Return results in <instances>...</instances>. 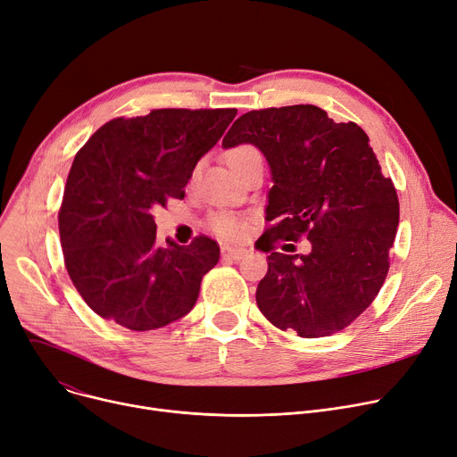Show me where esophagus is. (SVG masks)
Listing matches in <instances>:
<instances>
[{
	"label": "esophagus",
	"mask_w": 457,
	"mask_h": 457,
	"mask_svg": "<svg viewBox=\"0 0 457 457\" xmlns=\"http://www.w3.org/2000/svg\"><path fill=\"white\" fill-rule=\"evenodd\" d=\"M248 253L246 248H235V246H222V257L229 261H241Z\"/></svg>",
	"instance_id": "obj_1"
}]
</instances>
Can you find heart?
<instances>
[{"label": "heart", "mask_w": 457, "mask_h": 457, "mask_svg": "<svg viewBox=\"0 0 457 457\" xmlns=\"http://www.w3.org/2000/svg\"><path fill=\"white\" fill-rule=\"evenodd\" d=\"M253 155H259V150L255 146H252V144H237V146H233L226 154V161L235 172H238V168H241ZM212 228L216 233L226 237V238H237V237H241L245 231V220L238 219L237 214L220 212L212 219Z\"/></svg>", "instance_id": "obj_1"}]
</instances>
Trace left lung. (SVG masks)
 <instances>
[{"label": "left lung", "instance_id": "obj_1", "mask_svg": "<svg viewBox=\"0 0 457 457\" xmlns=\"http://www.w3.org/2000/svg\"><path fill=\"white\" fill-rule=\"evenodd\" d=\"M243 142L265 154L274 179L269 228L255 245L269 253L255 293L261 313L305 339L345 329L389 272L400 216L393 179L383 176L361 128L335 122L317 105L250 111L222 140L226 148ZM303 236L312 243L307 256L277 250Z\"/></svg>", "mask_w": 457, "mask_h": 457}]
</instances>
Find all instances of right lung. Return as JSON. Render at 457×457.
<instances>
[{"label":"right lung","mask_w":457,"mask_h":457,"mask_svg":"<svg viewBox=\"0 0 457 457\" xmlns=\"http://www.w3.org/2000/svg\"><path fill=\"white\" fill-rule=\"evenodd\" d=\"M237 109H154L96 131L70 168L59 233L64 267L87 305L133 331L170 324L195 307L220 248L207 235L157 245L154 211L185 185Z\"/></svg>","instance_id":"right-lung-1"}]
</instances>
